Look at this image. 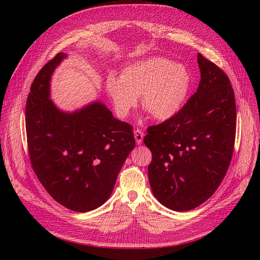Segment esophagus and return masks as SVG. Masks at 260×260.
I'll return each instance as SVG.
<instances>
[{
  "label": "esophagus",
  "mask_w": 260,
  "mask_h": 260,
  "mask_svg": "<svg viewBox=\"0 0 260 260\" xmlns=\"http://www.w3.org/2000/svg\"><path fill=\"white\" fill-rule=\"evenodd\" d=\"M133 133H135V138H136L137 144H142L143 138H144V133H143L142 131H141V130H139V129L133 131Z\"/></svg>",
  "instance_id": "obj_1"
}]
</instances>
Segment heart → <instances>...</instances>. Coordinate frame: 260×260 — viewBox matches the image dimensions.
<instances>
[{
	"label": "heart",
	"instance_id": "obj_1",
	"mask_svg": "<svg viewBox=\"0 0 260 260\" xmlns=\"http://www.w3.org/2000/svg\"><path fill=\"white\" fill-rule=\"evenodd\" d=\"M192 76L182 65L162 57H151L125 66L120 78L109 75L105 89L116 115L124 119L142 100V106L156 120H168L184 106Z\"/></svg>",
	"mask_w": 260,
	"mask_h": 260
}]
</instances>
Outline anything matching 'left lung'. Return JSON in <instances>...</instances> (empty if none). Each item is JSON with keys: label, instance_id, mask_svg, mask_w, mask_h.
Segmentation results:
<instances>
[{"label": "left lung", "instance_id": "1", "mask_svg": "<svg viewBox=\"0 0 260 260\" xmlns=\"http://www.w3.org/2000/svg\"><path fill=\"white\" fill-rule=\"evenodd\" d=\"M198 91L170 119L147 129L148 180L165 207L186 211L215 193L231 162L237 107L228 76L198 54Z\"/></svg>", "mask_w": 260, "mask_h": 260}]
</instances>
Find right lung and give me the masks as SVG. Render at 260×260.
<instances>
[{
    "label": "right lung",
    "mask_w": 260,
    "mask_h": 260,
    "mask_svg": "<svg viewBox=\"0 0 260 260\" xmlns=\"http://www.w3.org/2000/svg\"><path fill=\"white\" fill-rule=\"evenodd\" d=\"M58 53L39 72L26 104L31 166L52 198L66 208L86 212L112 195L118 174L136 146L132 125L116 119L100 101L64 112L51 96Z\"/></svg>",
    "instance_id": "obj_1"
}]
</instances>
